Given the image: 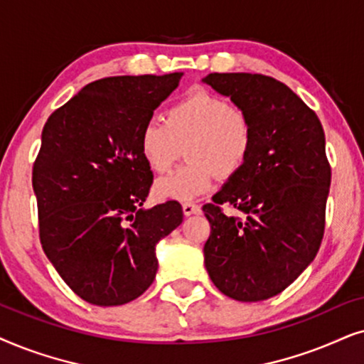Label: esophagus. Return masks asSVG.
<instances>
[{"label": "esophagus", "mask_w": 364, "mask_h": 364, "mask_svg": "<svg viewBox=\"0 0 364 364\" xmlns=\"http://www.w3.org/2000/svg\"><path fill=\"white\" fill-rule=\"evenodd\" d=\"M200 206L195 205V203H185L183 205V215L185 216H191V215H196V213H200Z\"/></svg>", "instance_id": "1"}]
</instances>
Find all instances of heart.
<instances>
[{"label": "heart", "instance_id": "obj_1", "mask_svg": "<svg viewBox=\"0 0 364 364\" xmlns=\"http://www.w3.org/2000/svg\"><path fill=\"white\" fill-rule=\"evenodd\" d=\"M253 126L245 109L211 91L196 88L166 114V123L149 119L139 133V151L153 171L164 173L181 156L190 159L158 179L156 195L164 200L191 201L213 190L216 171L238 173L250 156Z\"/></svg>", "mask_w": 364, "mask_h": 364}]
</instances>
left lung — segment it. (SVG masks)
Wrapping results in <instances>:
<instances>
[{
	"label": "left lung",
	"mask_w": 364,
	"mask_h": 364,
	"mask_svg": "<svg viewBox=\"0 0 364 364\" xmlns=\"http://www.w3.org/2000/svg\"><path fill=\"white\" fill-rule=\"evenodd\" d=\"M216 93L245 109L253 126L250 156L203 211L211 225L205 266L215 287L255 303L287 289L316 256L331 169L316 113L287 85L251 73H210ZM245 215L226 217L220 204Z\"/></svg>",
	"instance_id": "obj_1"
}]
</instances>
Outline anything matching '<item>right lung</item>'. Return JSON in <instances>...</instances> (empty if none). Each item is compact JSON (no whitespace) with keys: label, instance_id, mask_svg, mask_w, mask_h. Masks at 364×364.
<instances>
[{"label":"right lung","instance_id":"add662e5","mask_svg":"<svg viewBox=\"0 0 364 364\" xmlns=\"http://www.w3.org/2000/svg\"><path fill=\"white\" fill-rule=\"evenodd\" d=\"M183 73L86 85L48 118L33 166L40 240L63 281L96 306L151 287L156 245L183 221L176 201L143 208L153 183L139 133Z\"/></svg>","mask_w":364,"mask_h":364}]
</instances>
